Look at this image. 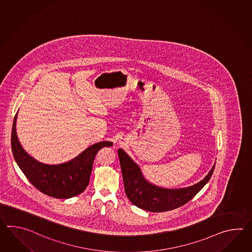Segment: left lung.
Here are the masks:
<instances>
[{"label":"left lung","instance_id":"1","mask_svg":"<svg viewBox=\"0 0 252 252\" xmlns=\"http://www.w3.org/2000/svg\"><path fill=\"white\" fill-rule=\"evenodd\" d=\"M126 194L134 205L152 213H162L181 207L190 201L207 184L213 175L215 164L200 183L183 189H164L149 184L141 173L139 166L127 154L118 149Z\"/></svg>","mask_w":252,"mask_h":252}]
</instances>
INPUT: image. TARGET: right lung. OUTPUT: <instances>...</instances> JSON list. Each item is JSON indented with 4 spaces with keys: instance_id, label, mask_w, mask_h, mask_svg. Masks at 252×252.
I'll use <instances>...</instances> for the list:
<instances>
[{
    "instance_id": "add662e5",
    "label": "right lung",
    "mask_w": 252,
    "mask_h": 252,
    "mask_svg": "<svg viewBox=\"0 0 252 252\" xmlns=\"http://www.w3.org/2000/svg\"><path fill=\"white\" fill-rule=\"evenodd\" d=\"M16 119L17 114L12 124L11 144L18 166L36 189L58 199H67L83 192L90 183L95 155L101 148L113 145L111 142L97 143L69 162L57 165L44 164L30 157L20 145L15 127Z\"/></svg>"
}]
</instances>
